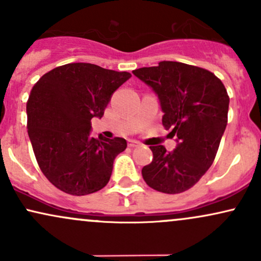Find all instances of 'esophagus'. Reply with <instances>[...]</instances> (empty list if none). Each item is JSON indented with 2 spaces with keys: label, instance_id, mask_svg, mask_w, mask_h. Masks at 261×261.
Masks as SVG:
<instances>
[{
  "label": "esophagus",
  "instance_id": "1",
  "mask_svg": "<svg viewBox=\"0 0 261 261\" xmlns=\"http://www.w3.org/2000/svg\"><path fill=\"white\" fill-rule=\"evenodd\" d=\"M127 145H128V147H133L134 148V147H139L141 143L139 142V141H136V140H128Z\"/></svg>",
  "mask_w": 261,
  "mask_h": 261
}]
</instances>
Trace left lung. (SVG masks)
<instances>
[{"label": "left lung", "instance_id": "left-lung-1", "mask_svg": "<svg viewBox=\"0 0 261 261\" xmlns=\"http://www.w3.org/2000/svg\"><path fill=\"white\" fill-rule=\"evenodd\" d=\"M158 95L162 124L176 136L175 149L149 146L153 158L142 168L148 187L164 194L193 188L214 163L227 126L229 97L222 81L197 66L161 61L133 71Z\"/></svg>", "mask_w": 261, "mask_h": 261}]
</instances>
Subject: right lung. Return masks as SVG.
Segmentation results:
<instances>
[{
  "label": "right lung",
  "instance_id": "right-lung-1",
  "mask_svg": "<svg viewBox=\"0 0 261 261\" xmlns=\"http://www.w3.org/2000/svg\"><path fill=\"white\" fill-rule=\"evenodd\" d=\"M128 72L85 62L45 73L27 101L28 135L43 174L74 196L88 195L109 181L113 163L127 143L121 137H92L91 120L101 118Z\"/></svg>",
  "mask_w": 261,
  "mask_h": 261
}]
</instances>
